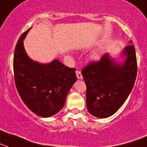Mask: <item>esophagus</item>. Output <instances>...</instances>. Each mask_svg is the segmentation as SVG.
<instances>
[{
    "label": "esophagus",
    "instance_id": "1",
    "mask_svg": "<svg viewBox=\"0 0 147 147\" xmlns=\"http://www.w3.org/2000/svg\"><path fill=\"white\" fill-rule=\"evenodd\" d=\"M76 75H77V78L78 79H82L83 78V76H82V74H81V71H79V70H77L76 71Z\"/></svg>",
    "mask_w": 147,
    "mask_h": 147
}]
</instances>
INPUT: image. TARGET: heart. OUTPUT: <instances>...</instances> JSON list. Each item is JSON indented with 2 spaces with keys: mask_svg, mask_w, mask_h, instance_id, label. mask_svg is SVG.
I'll return each instance as SVG.
<instances>
[{
  "mask_svg": "<svg viewBox=\"0 0 147 147\" xmlns=\"http://www.w3.org/2000/svg\"><path fill=\"white\" fill-rule=\"evenodd\" d=\"M98 58V55H97V54H95V53H94V54L92 55L91 56V59L92 60H95Z\"/></svg>",
  "mask_w": 147,
  "mask_h": 147,
  "instance_id": "heart-1",
  "label": "heart"
}]
</instances>
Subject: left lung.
<instances>
[{
    "label": "left lung",
    "instance_id": "obj_1",
    "mask_svg": "<svg viewBox=\"0 0 147 147\" xmlns=\"http://www.w3.org/2000/svg\"><path fill=\"white\" fill-rule=\"evenodd\" d=\"M122 55L126 59L121 64L107 53L81 71L86 86L87 109L97 118L115 114L133 88L138 69L135 47L131 44L125 47Z\"/></svg>",
    "mask_w": 147,
    "mask_h": 147
}]
</instances>
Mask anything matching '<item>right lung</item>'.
Wrapping results in <instances>:
<instances>
[{
  "mask_svg": "<svg viewBox=\"0 0 147 147\" xmlns=\"http://www.w3.org/2000/svg\"><path fill=\"white\" fill-rule=\"evenodd\" d=\"M29 28L19 38L13 59L15 86L24 104L37 115L48 118L63 107L69 91L76 81L75 68L58 60L42 64L28 57L24 40Z\"/></svg>",
  "mask_w": 147,
  "mask_h": 147,
  "instance_id": "1",
  "label": "right lung"
}]
</instances>
